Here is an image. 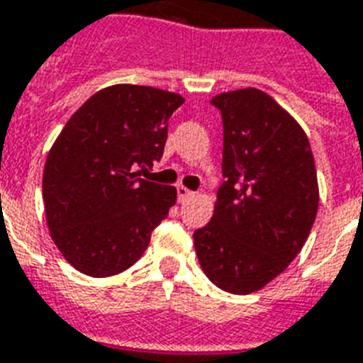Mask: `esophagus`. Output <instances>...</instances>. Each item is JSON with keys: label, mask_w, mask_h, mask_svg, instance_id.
<instances>
[{"label": "esophagus", "mask_w": 363, "mask_h": 363, "mask_svg": "<svg viewBox=\"0 0 363 363\" xmlns=\"http://www.w3.org/2000/svg\"><path fill=\"white\" fill-rule=\"evenodd\" d=\"M177 194H179V200L181 201H184V200H188V198H192V196H196V194L192 192V190H188L186 186H177Z\"/></svg>", "instance_id": "1"}]
</instances>
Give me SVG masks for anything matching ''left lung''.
I'll use <instances>...</instances> for the list:
<instances>
[{"label":"left lung","mask_w":363,"mask_h":363,"mask_svg":"<svg viewBox=\"0 0 363 363\" xmlns=\"http://www.w3.org/2000/svg\"><path fill=\"white\" fill-rule=\"evenodd\" d=\"M223 116V177L196 255L223 291L249 295L280 276L311 234L320 203L311 143L286 108L255 87L213 96Z\"/></svg>","instance_id":"obj_1"}]
</instances>
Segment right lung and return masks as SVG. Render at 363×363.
Listing matches in <instances>:
<instances>
[{"mask_svg":"<svg viewBox=\"0 0 363 363\" xmlns=\"http://www.w3.org/2000/svg\"><path fill=\"white\" fill-rule=\"evenodd\" d=\"M184 99L118 83L66 121L47 154L43 203L49 234L85 276L108 278L143 257L177 201V188L138 179L160 162L171 114Z\"/></svg>","mask_w":363,"mask_h":363,"instance_id":"right-lung-1","label":"right lung"}]
</instances>
